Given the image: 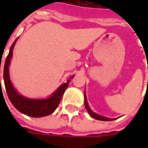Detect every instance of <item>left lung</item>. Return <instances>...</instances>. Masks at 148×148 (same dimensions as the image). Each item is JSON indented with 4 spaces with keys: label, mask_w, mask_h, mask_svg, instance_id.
<instances>
[{
    "label": "left lung",
    "mask_w": 148,
    "mask_h": 148,
    "mask_svg": "<svg viewBox=\"0 0 148 148\" xmlns=\"http://www.w3.org/2000/svg\"><path fill=\"white\" fill-rule=\"evenodd\" d=\"M84 96H85V107H86V109L88 111L90 115L92 117V118H94L95 119H98V120H102V121H111V120H114V119H109L107 117L101 116V115H99L98 114L94 113L93 111L90 110V108L89 106L88 102H87V99H86V93H84Z\"/></svg>",
    "instance_id": "obj_1"
}]
</instances>
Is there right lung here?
I'll list each match as a JSON object with an SVG mask.
<instances>
[{
    "instance_id": "obj_1",
    "label": "right lung",
    "mask_w": 148,
    "mask_h": 148,
    "mask_svg": "<svg viewBox=\"0 0 148 148\" xmlns=\"http://www.w3.org/2000/svg\"><path fill=\"white\" fill-rule=\"evenodd\" d=\"M16 40L17 39H15V41L11 45L8 56L5 62V65H4V75H3L4 83H5V90H6L9 99L17 110H19L22 114H25L28 116L39 118V117L49 115L53 114L57 109V107L58 106L61 99L62 97V95L66 90V89L67 88L71 79H72L74 76H72L69 80H67L66 82L62 84L57 89V90L47 99H29L20 95L14 88L12 83L10 82V74H9V66H10V59L13 55L12 51H13Z\"/></svg>"
}]
</instances>
